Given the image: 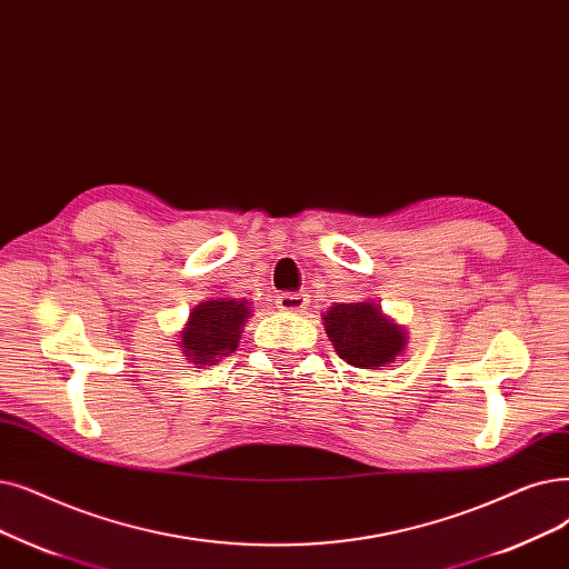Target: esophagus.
Instances as JSON below:
<instances>
[{
	"label": "esophagus",
	"mask_w": 569,
	"mask_h": 569,
	"mask_svg": "<svg viewBox=\"0 0 569 569\" xmlns=\"http://www.w3.org/2000/svg\"><path fill=\"white\" fill-rule=\"evenodd\" d=\"M277 305L286 313H302L309 307V298L305 292H283Z\"/></svg>",
	"instance_id": "34e87169"
}]
</instances>
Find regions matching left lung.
I'll use <instances>...</instances> for the list:
<instances>
[{"label": "left lung", "instance_id": "1", "mask_svg": "<svg viewBox=\"0 0 569 569\" xmlns=\"http://www.w3.org/2000/svg\"><path fill=\"white\" fill-rule=\"evenodd\" d=\"M326 335L341 360L358 369H383L407 351V330L377 302H341L323 313Z\"/></svg>", "mask_w": 569, "mask_h": 569}]
</instances>
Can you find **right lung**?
Here are the masks:
<instances>
[{
	"mask_svg": "<svg viewBox=\"0 0 569 569\" xmlns=\"http://www.w3.org/2000/svg\"><path fill=\"white\" fill-rule=\"evenodd\" d=\"M251 309V302L243 298H209L197 305L179 332L186 360L200 367L216 365L234 353Z\"/></svg>",
	"mask_w": 569,
	"mask_h": 569,
	"instance_id": "add662e5",
	"label": "right lung"
}]
</instances>
